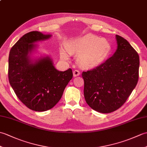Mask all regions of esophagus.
Instances as JSON below:
<instances>
[{"label":"esophagus","mask_w":147,"mask_h":147,"mask_svg":"<svg viewBox=\"0 0 147 147\" xmlns=\"http://www.w3.org/2000/svg\"><path fill=\"white\" fill-rule=\"evenodd\" d=\"M80 72L78 71V70H74L73 71V76L74 77L76 76H80Z\"/></svg>","instance_id":"34e87169"}]
</instances>
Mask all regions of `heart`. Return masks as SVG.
Segmentation results:
<instances>
[{"mask_svg": "<svg viewBox=\"0 0 147 147\" xmlns=\"http://www.w3.org/2000/svg\"><path fill=\"white\" fill-rule=\"evenodd\" d=\"M109 40L88 34L82 38L71 40L65 44V50L71 55H78L77 62L81 67L88 69L97 66L107 59L111 52ZM62 59H68L64 50L61 51Z\"/></svg>", "mask_w": 147, "mask_h": 147, "instance_id": "obj_1", "label": "heart"}]
</instances>
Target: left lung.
<instances>
[{"mask_svg":"<svg viewBox=\"0 0 147 147\" xmlns=\"http://www.w3.org/2000/svg\"><path fill=\"white\" fill-rule=\"evenodd\" d=\"M115 38L117 49L113 55L96 67L82 73L85 100L101 113L120 108L138 81V53L126 39L117 35Z\"/></svg>","mask_w":147,"mask_h":147,"instance_id":"obj_1","label":"left lung"}]
</instances>
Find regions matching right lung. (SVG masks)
<instances>
[{"instance_id": "right-lung-1", "label": "right lung", "mask_w": 147, "mask_h": 147, "mask_svg": "<svg viewBox=\"0 0 147 147\" xmlns=\"http://www.w3.org/2000/svg\"><path fill=\"white\" fill-rule=\"evenodd\" d=\"M33 31L24 35L11 48L9 55L8 77L18 98L31 110L42 112L54 107L60 100L73 78L71 69L59 71L49 56L31 57L38 41L51 38Z\"/></svg>"}]
</instances>
